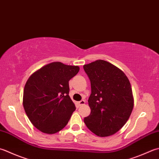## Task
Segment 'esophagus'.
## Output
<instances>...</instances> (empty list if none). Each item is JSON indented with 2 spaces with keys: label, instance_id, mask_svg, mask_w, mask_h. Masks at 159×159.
Instances as JSON below:
<instances>
[{
  "label": "esophagus",
  "instance_id": "1",
  "mask_svg": "<svg viewBox=\"0 0 159 159\" xmlns=\"http://www.w3.org/2000/svg\"><path fill=\"white\" fill-rule=\"evenodd\" d=\"M85 103V101H84V100H81V101L79 102V105H80V106H81V105H83Z\"/></svg>",
  "mask_w": 159,
  "mask_h": 159
}]
</instances>
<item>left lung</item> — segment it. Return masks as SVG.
<instances>
[{"instance_id": "obj_1", "label": "left lung", "mask_w": 159, "mask_h": 159, "mask_svg": "<svg viewBox=\"0 0 159 159\" xmlns=\"http://www.w3.org/2000/svg\"><path fill=\"white\" fill-rule=\"evenodd\" d=\"M83 69L92 90L88 99L91 113L84 122L96 135H112L125 125L133 110L129 80L123 71L103 60L83 65Z\"/></svg>"}]
</instances>
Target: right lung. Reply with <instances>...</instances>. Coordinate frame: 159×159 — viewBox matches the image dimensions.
<instances>
[{
  "label": "right lung",
  "mask_w": 159,
  "mask_h": 159,
  "mask_svg": "<svg viewBox=\"0 0 159 159\" xmlns=\"http://www.w3.org/2000/svg\"><path fill=\"white\" fill-rule=\"evenodd\" d=\"M79 71V66L54 62L28 79L23 92L24 110L40 131L51 134L66 126L76 110L69 96V80Z\"/></svg>",
  "instance_id": "add662e5"
}]
</instances>
